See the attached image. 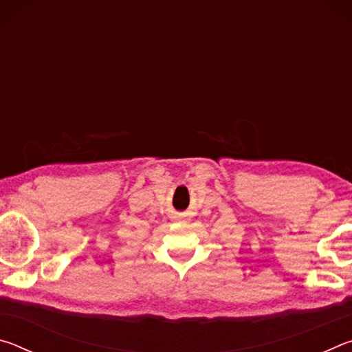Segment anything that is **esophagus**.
I'll return each instance as SVG.
<instances>
[{
    "instance_id": "1",
    "label": "esophagus",
    "mask_w": 352,
    "mask_h": 352,
    "mask_svg": "<svg viewBox=\"0 0 352 352\" xmlns=\"http://www.w3.org/2000/svg\"><path fill=\"white\" fill-rule=\"evenodd\" d=\"M177 220H183V216L180 214V216H177Z\"/></svg>"
}]
</instances>
